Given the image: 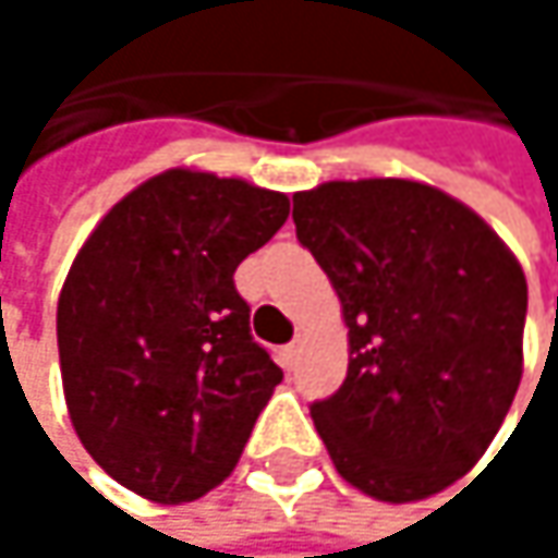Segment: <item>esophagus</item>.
I'll list each match as a JSON object with an SVG mask.
<instances>
[{"mask_svg":"<svg viewBox=\"0 0 558 558\" xmlns=\"http://www.w3.org/2000/svg\"><path fill=\"white\" fill-rule=\"evenodd\" d=\"M283 352H287V365H290V368H296V362H300V352H303V339L296 336V339H293V342H290Z\"/></svg>","mask_w":558,"mask_h":558,"instance_id":"esophagus-1","label":"esophagus"}]
</instances>
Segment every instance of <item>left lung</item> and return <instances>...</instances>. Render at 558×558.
I'll list each match as a JSON object with an SVG mask.
<instances>
[{
    "label": "left lung",
    "instance_id": "8db88e82",
    "mask_svg": "<svg viewBox=\"0 0 558 558\" xmlns=\"http://www.w3.org/2000/svg\"><path fill=\"white\" fill-rule=\"evenodd\" d=\"M293 222L349 326L345 381L310 407L336 472L390 504L449 488L520 385L523 268L478 213L416 180H329L293 193Z\"/></svg>",
    "mask_w": 558,
    "mask_h": 558
}]
</instances>
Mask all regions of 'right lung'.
Instances as JSON below:
<instances>
[{"mask_svg":"<svg viewBox=\"0 0 558 558\" xmlns=\"http://www.w3.org/2000/svg\"><path fill=\"white\" fill-rule=\"evenodd\" d=\"M290 199L173 168L122 196L70 265L57 352L70 423L129 492L158 504L226 482L283 372L252 339L235 268Z\"/></svg>","mask_w":558,"mask_h":558,"instance_id":"obj_1","label":"right lung"}]
</instances>
